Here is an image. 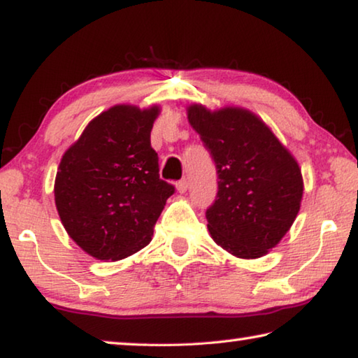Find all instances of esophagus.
Returning a JSON list of instances; mask_svg holds the SVG:
<instances>
[{
    "label": "esophagus",
    "instance_id": "esophagus-1",
    "mask_svg": "<svg viewBox=\"0 0 358 358\" xmlns=\"http://www.w3.org/2000/svg\"><path fill=\"white\" fill-rule=\"evenodd\" d=\"M187 187H189V183H187V180L186 178H183V180H180L178 183H177V191L180 192V194H183V192H186L187 191Z\"/></svg>",
    "mask_w": 358,
    "mask_h": 358
}]
</instances>
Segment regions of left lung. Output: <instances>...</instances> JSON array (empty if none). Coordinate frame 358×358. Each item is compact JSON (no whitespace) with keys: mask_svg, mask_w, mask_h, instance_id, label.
<instances>
[{"mask_svg":"<svg viewBox=\"0 0 358 358\" xmlns=\"http://www.w3.org/2000/svg\"><path fill=\"white\" fill-rule=\"evenodd\" d=\"M187 120L213 157L217 194L207 210L211 238L240 259L265 256L299 215V162L271 129L241 107H187Z\"/></svg>","mask_w":358,"mask_h":358,"instance_id":"left-lung-1","label":"left lung"}]
</instances>
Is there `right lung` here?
Masks as SVG:
<instances>
[{
	"instance_id": "obj_1",
	"label": "right lung",
	"mask_w": 358,
	"mask_h": 358,
	"mask_svg": "<svg viewBox=\"0 0 358 358\" xmlns=\"http://www.w3.org/2000/svg\"><path fill=\"white\" fill-rule=\"evenodd\" d=\"M159 112L157 106H113L62 157L53 189L59 220L94 259L120 260L147 246L175 191L159 178L150 142Z\"/></svg>"
}]
</instances>
